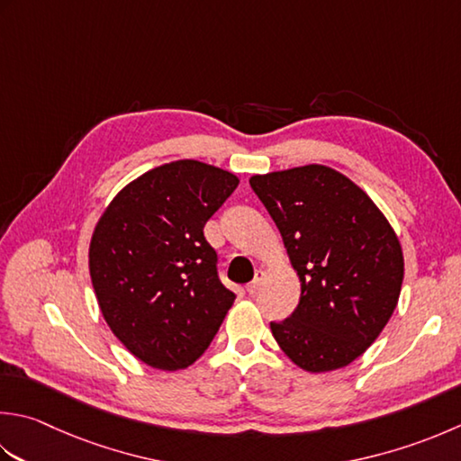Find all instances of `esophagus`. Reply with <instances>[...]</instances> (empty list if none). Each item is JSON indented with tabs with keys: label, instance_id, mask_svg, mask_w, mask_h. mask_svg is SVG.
Instances as JSON below:
<instances>
[{
	"label": "esophagus",
	"instance_id": "34e87169",
	"mask_svg": "<svg viewBox=\"0 0 461 461\" xmlns=\"http://www.w3.org/2000/svg\"><path fill=\"white\" fill-rule=\"evenodd\" d=\"M261 277H264V272H261V269H258V272H256V277H254V282H249V284L246 285V292H248L249 295H254V294L259 290V285H261Z\"/></svg>",
	"mask_w": 461,
	"mask_h": 461
}]
</instances>
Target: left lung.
<instances>
[{
    "label": "left lung",
    "mask_w": 461,
    "mask_h": 461,
    "mask_svg": "<svg viewBox=\"0 0 461 461\" xmlns=\"http://www.w3.org/2000/svg\"><path fill=\"white\" fill-rule=\"evenodd\" d=\"M300 276L302 295L269 328L284 354L308 372L354 362L398 305L403 254L392 225L364 189L326 166L249 179Z\"/></svg>",
    "instance_id": "1"
}]
</instances>
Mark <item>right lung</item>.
<instances>
[{"label": "right lung", "instance_id": "add662e5", "mask_svg": "<svg viewBox=\"0 0 461 461\" xmlns=\"http://www.w3.org/2000/svg\"><path fill=\"white\" fill-rule=\"evenodd\" d=\"M238 184L202 161H171L125 185L97 221L89 243L97 303L143 364L166 372L192 366L236 300L203 228Z\"/></svg>", "mask_w": 461, "mask_h": 461}]
</instances>
